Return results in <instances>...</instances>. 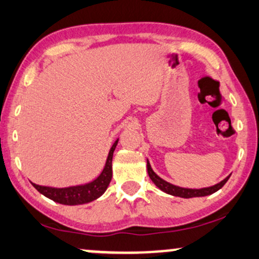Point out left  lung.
Wrapping results in <instances>:
<instances>
[{"instance_id":"1","label":"left lung","mask_w":259,"mask_h":259,"mask_svg":"<svg viewBox=\"0 0 259 259\" xmlns=\"http://www.w3.org/2000/svg\"><path fill=\"white\" fill-rule=\"evenodd\" d=\"M147 169H148L149 178L152 179V182L155 184L160 190H162L166 194L172 195V196H178V197L183 198H191V197H203V196H208L217 192L218 190H220L222 186L226 184V182L228 181L230 176L227 178H225L224 181L219 183V184L210 186V188H203V189H185V188H179V186H176L173 184H169L166 181L160 178V177L156 175L155 172L153 171L152 167H150L149 162L147 161Z\"/></svg>"}]
</instances>
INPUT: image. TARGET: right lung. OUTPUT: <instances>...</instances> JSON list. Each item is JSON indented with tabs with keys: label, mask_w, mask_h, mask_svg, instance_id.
Listing matches in <instances>:
<instances>
[{
	"label": "right lung",
	"mask_w": 259,
	"mask_h": 259,
	"mask_svg": "<svg viewBox=\"0 0 259 259\" xmlns=\"http://www.w3.org/2000/svg\"><path fill=\"white\" fill-rule=\"evenodd\" d=\"M118 140L113 143L111 147L109 156H107L105 167H104L103 172L97 179L93 182L88 183L84 185H77V186H70V188H49V186H40L37 184L32 185L38 190L40 194H42L45 197L52 199V201L61 203V204L65 205H76V204H84V203L92 202L98 197H100L104 192L106 191L107 186H109L111 178H112V156L114 148H116Z\"/></svg>",
	"instance_id": "add662e5"
}]
</instances>
